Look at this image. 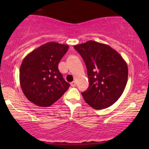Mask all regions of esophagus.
<instances>
[{
  "label": "esophagus",
  "mask_w": 149,
  "mask_h": 149,
  "mask_svg": "<svg viewBox=\"0 0 149 149\" xmlns=\"http://www.w3.org/2000/svg\"><path fill=\"white\" fill-rule=\"evenodd\" d=\"M70 85L72 87H74L75 85H76V83H75V81H72V82L70 83Z\"/></svg>",
  "instance_id": "34e87169"
}]
</instances>
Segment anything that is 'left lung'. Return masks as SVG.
<instances>
[{
    "label": "left lung",
    "mask_w": 149,
    "mask_h": 149,
    "mask_svg": "<svg viewBox=\"0 0 149 149\" xmlns=\"http://www.w3.org/2000/svg\"><path fill=\"white\" fill-rule=\"evenodd\" d=\"M74 48L87 67L89 87L81 93L85 101L97 110L111 107L125 88L128 77L127 63L108 45L93 40L77 45Z\"/></svg>",
    "instance_id": "1"
}]
</instances>
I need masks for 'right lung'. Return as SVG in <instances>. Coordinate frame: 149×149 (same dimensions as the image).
<instances>
[{"mask_svg":"<svg viewBox=\"0 0 149 149\" xmlns=\"http://www.w3.org/2000/svg\"><path fill=\"white\" fill-rule=\"evenodd\" d=\"M68 45L49 42L28 54L19 69V82L28 100L48 107L60 98L70 87L58 70L68 49Z\"/></svg>","mask_w":149,"mask_h":149,"instance_id":"obj_1","label":"right lung"}]
</instances>
